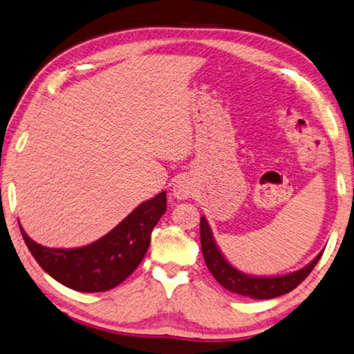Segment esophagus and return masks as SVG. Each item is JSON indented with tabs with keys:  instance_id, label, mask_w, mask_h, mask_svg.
Masks as SVG:
<instances>
[{
	"instance_id": "1",
	"label": "esophagus",
	"mask_w": 354,
	"mask_h": 354,
	"mask_svg": "<svg viewBox=\"0 0 354 354\" xmlns=\"http://www.w3.org/2000/svg\"><path fill=\"white\" fill-rule=\"evenodd\" d=\"M173 195L179 200H186L192 195V187L186 178H179L175 181V186H173Z\"/></svg>"
}]
</instances>
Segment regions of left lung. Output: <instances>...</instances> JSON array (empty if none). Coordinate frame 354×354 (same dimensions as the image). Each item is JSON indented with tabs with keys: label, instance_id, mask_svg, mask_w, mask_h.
I'll use <instances>...</instances> for the list:
<instances>
[{
	"label": "left lung",
	"instance_id": "left-lung-1",
	"mask_svg": "<svg viewBox=\"0 0 354 354\" xmlns=\"http://www.w3.org/2000/svg\"><path fill=\"white\" fill-rule=\"evenodd\" d=\"M200 239H201V252H203V258L209 272L214 276L218 283L223 288H227L233 293H238L241 296H248L252 299H271L282 296L285 293H290L304 280L312 269L317 266V263L322 254H318L317 258L308 263L306 268L299 269V271L285 274V276L277 277H254L248 276V274L238 271L223 258L221 250L214 243L212 238L211 228L207 225L206 218H200Z\"/></svg>",
	"mask_w": 354,
	"mask_h": 354
}]
</instances>
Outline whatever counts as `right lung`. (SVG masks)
<instances>
[{"label": "right lung", "instance_id": "right-lung-1", "mask_svg": "<svg viewBox=\"0 0 354 354\" xmlns=\"http://www.w3.org/2000/svg\"><path fill=\"white\" fill-rule=\"evenodd\" d=\"M167 209V194L160 192L138 205L120 225L85 248L50 249L32 241L20 227L31 255L44 271L64 287L97 293L115 288L131 276L149 248L151 233Z\"/></svg>", "mask_w": 354, "mask_h": 354}]
</instances>
